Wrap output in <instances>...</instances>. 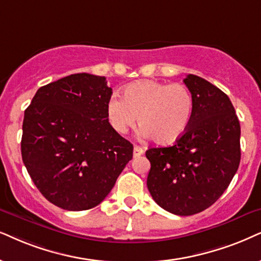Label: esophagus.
I'll return each instance as SVG.
<instances>
[{
    "instance_id": "1",
    "label": "esophagus",
    "mask_w": 261,
    "mask_h": 261,
    "mask_svg": "<svg viewBox=\"0 0 261 261\" xmlns=\"http://www.w3.org/2000/svg\"><path fill=\"white\" fill-rule=\"evenodd\" d=\"M143 153H144V150H143V148H142V147H140V146H135L134 147V156L135 158L140 156V155H142Z\"/></svg>"
}]
</instances>
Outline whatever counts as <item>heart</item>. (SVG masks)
<instances>
[{
  "mask_svg": "<svg viewBox=\"0 0 261 261\" xmlns=\"http://www.w3.org/2000/svg\"><path fill=\"white\" fill-rule=\"evenodd\" d=\"M106 112L115 133L126 134L138 121L143 135L155 143L171 144L189 127L194 97L183 84L140 81L125 87L121 98L112 96Z\"/></svg>",
  "mask_w": 261,
  "mask_h": 261,
  "instance_id": "b5f03b06",
  "label": "heart"
}]
</instances>
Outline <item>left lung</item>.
<instances>
[{
    "label": "left lung",
    "instance_id": "left-lung-1",
    "mask_svg": "<svg viewBox=\"0 0 261 261\" xmlns=\"http://www.w3.org/2000/svg\"><path fill=\"white\" fill-rule=\"evenodd\" d=\"M184 84L194 97L190 125L171 147L149 148L147 187L155 202L177 216H193L216 202L241 160V127L226 94L195 74Z\"/></svg>",
    "mask_w": 261,
    "mask_h": 261
}]
</instances>
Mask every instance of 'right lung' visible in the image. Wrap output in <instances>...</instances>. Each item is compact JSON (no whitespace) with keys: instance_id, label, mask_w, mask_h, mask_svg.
Instances as JSON below:
<instances>
[{"instance_id":"obj_1","label":"right lung","mask_w":261,"mask_h":261,"mask_svg":"<svg viewBox=\"0 0 261 261\" xmlns=\"http://www.w3.org/2000/svg\"><path fill=\"white\" fill-rule=\"evenodd\" d=\"M112 96L105 77L75 73L39 88L25 110L21 156L43 196L67 211L105 200L134 146L107 118Z\"/></svg>"}]
</instances>
